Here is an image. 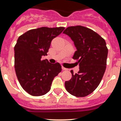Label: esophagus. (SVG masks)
<instances>
[{
    "label": "esophagus",
    "mask_w": 121,
    "mask_h": 121,
    "mask_svg": "<svg viewBox=\"0 0 121 121\" xmlns=\"http://www.w3.org/2000/svg\"><path fill=\"white\" fill-rule=\"evenodd\" d=\"M62 70H68V68H66L64 67H62Z\"/></svg>",
    "instance_id": "34e87169"
}]
</instances>
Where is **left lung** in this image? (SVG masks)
Here are the masks:
<instances>
[{"label": "left lung", "mask_w": 121, "mask_h": 121, "mask_svg": "<svg viewBox=\"0 0 121 121\" xmlns=\"http://www.w3.org/2000/svg\"><path fill=\"white\" fill-rule=\"evenodd\" d=\"M76 48L73 59L78 60L79 71L65 82L69 93L76 97H85L100 84L107 65L108 49L106 42L98 33L85 26H69L64 30Z\"/></svg>", "instance_id": "8db88e82"}]
</instances>
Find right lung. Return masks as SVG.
Wrapping results in <instances>:
<instances>
[{"label":"right lung","instance_id":"right-lung-1","mask_svg":"<svg viewBox=\"0 0 121 121\" xmlns=\"http://www.w3.org/2000/svg\"><path fill=\"white\" fill-rule=\"evenodd\" d=\"M64 27H41L28 31L17 40L14 47V68L19 83L25 91L35 96L47 93L54 77L62 70L58 62L51 64L47 55L51 42Z\"/></svg>","mask_w":121,"mask_h":121}]
</instances>
